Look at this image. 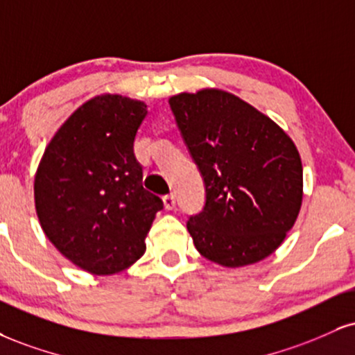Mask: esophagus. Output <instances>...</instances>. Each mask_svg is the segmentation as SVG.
Segmentation results:
<instances>
[{"instance_id": "34e87169", "label": "esophagus", "mask_w": 355, "mask_h": 355, "mask_svg": "<svg viewBox=\"0 0 355 355\" xmlns=\"http://www.w3.org/2000/svg\"><path fill=\"white\" fill-rule=\"evenodd\" d=\"M164 205H165V208L166 210H173L175 208V205H177V200H175V195H165L164 196Z\"/></svg>"}]
</instances>
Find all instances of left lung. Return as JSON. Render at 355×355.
I'll return each mask as SVG.
<instances>
[{
    "mask_svg": "<svg viewBox=\"0 0 355 355\" xmlns=\"http://www.w3.org/2000/svg\"><path fill=\"white\" fill-rule=\"evenodd\" d=\"M168 104L207 193L187 223L195 248L221 266L261 261L300 215L296 145L270 117L220 89L182 92Z\"/></svg>",
    "mask_w": 355,
    "mask_h": 355,
    "instance_id": "1",
    "label": "left lung"
}]
</instances>
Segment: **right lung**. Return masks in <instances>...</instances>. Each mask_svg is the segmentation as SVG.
<instances>
[{
  "mask_svg": "<svg viewBox=\"0 0 355 355\" xmlns=\"http://www.w3.org/2000/svg\"><path fill=\"white\" fill-rule=\"evenodd\" d=\"M147 105L104 94L76 110L46 147L34 178L42 232L80 270L115 275L145 253L164 208L142 187L134 140Z\"/></svg>",
  "mask_w": 355,
  "mask_h": 355,
  "instance_id": "obj_1",
  "label": "right lung"
}]
</instances>
